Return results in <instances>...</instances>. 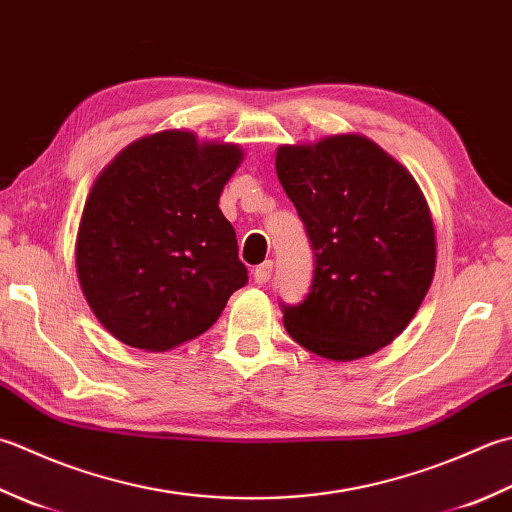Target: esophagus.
<instances>
[{"label": "esophagus", "mask_w": 512, "mask_h": 512, "mask_svg": "<svg viewBox=\"0 0 512 512\" xmlns=\"http://www.w3.org/2000/svg\"><path fill=\"white\" fill-rule=\"evenodd\" d=\"M255 282L257 284H268L270 282V275H273V262H270V259H268V262H264V264H259L257 268H255Z\"/></svg>", "instance_id": "esophagus-1"}]
</instances>
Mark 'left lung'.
Here are the masks:
<instances>
[{
    "label": "left lung",
    "instance_id": "obj_1",
    "mask_svg": "<svg viewBox=\"0 0 512 512\" xmlns=\"http://www.w3.org/2000/svg\"><path fill=\"white\" fill-rule=\"evenodd\" d=\"M277 177L315 250L302 304L284 326L319 357L350 362L402 333L435 275V228L413 175L362 135L279 146Z\"/></svg>",
    "mask_w": 512,
    "mask_h": 512
}]
</instances>
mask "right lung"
Wrapping results in <instances>:
<instances>
[{"instance_id":"obj_1","label":"right lung","mask_w":512,"mask_h":512,"mask_svg":"<svg viewBox=\"0 0 512 512\" xmlns=\"http://www.w3.org/2000/svg\"><path fill=\"white\" fill-rule=\"evenodd\" d=\"M242 159L235 144L164 130L126 146L97 177L75 264L90 310L119 342L175 348L206 333L246 286L235 228L219 210Z\"/></svg>"}]
</instances>
